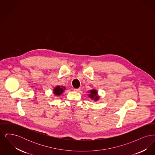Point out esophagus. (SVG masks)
I'll return each instance as SVG.
<instances>
[{
  "label": "esophagus",
  "instance_id": "34e87169",
  "mask_svg": "<svg viewBox=\"0 0 155 155\" xmlns=\"http://www.w3.org/2000/svg\"><path fill=\"white\" fill-rule=\"evenodd\" d=\"M74 91L75 92H79L80 91V88H75L74 89Z\"/></svg>",
  "mask_w": 155,
  "mask_h": 155
}]
</instances>
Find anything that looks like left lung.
I'll return each mask as SVG.
<instances>
[{
  "label": "left lung",
  "mask_w": 155,
  "mask_h": 155,
  "mask_svg": "<svg viewBox=\"0 0 155 155\" xmlns=\"http://www.w3.org/2000/svg\"><path fill=\"white\" fill-rule=\"evenodd\" d=\"M88 96L91 98V99H94L95 101H97L99 98V96L97 95V92L95 89L90 90V94H89Z\"/></svg>",
  "instance_id": "1"
}]
</instances>
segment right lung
I'll return each instance as SVG.
<instances>
[{"label":"right lung","mask_w":155,"mask_h":155,"mask_svg":"<svg viewBox=\"0 0 155 155\" xmlns=\"http://www.w3.org/2000/svg\"><path fill=\"white\" fill-rule=\"evenodd\" d=\"M65 89L66 88L64 87L57 86L53 89V94L56 96L61 95L63 94V92L64 91Z\"/></svg>","instance_id":"1"}]
</instances>
